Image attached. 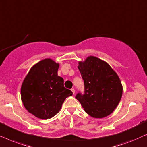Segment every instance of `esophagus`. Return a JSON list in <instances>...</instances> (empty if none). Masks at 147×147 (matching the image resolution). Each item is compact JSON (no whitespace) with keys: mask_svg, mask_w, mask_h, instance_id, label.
Here are the masks:
<instances>
[{"mask_svg":"<svg viewBox=\"0 0 147 147\" xmlns=\"http://www.w3.org/2000/svg\"><path fill=\"white\" fill-rule=\"evenodd\" d=\"M71 91H72V93H73V94H75V89H71Z\"/></svg>","mask_w":147,"mask_h":147,"instance_id":"1","label":"esophagus"}]
</instances>
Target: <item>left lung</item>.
<instances>
[{"mask_svg": "<svg viewBox=\"0 0 147 147\" xmlns=\"http://www.w3.org/2000/svg\"><path fill=\"white\" fill-rule=\"evenodd\" d=\"M84 81V94L76 99L90 116L102 118L111 114L118 106L123 88L116 72L106 62L90 56L78 66Z\"/></svg>", "mask_w": 147, "mask_h": 147, "instance_id": "left-lung-1", "label": "left lung"}]
</instances>
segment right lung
Instances as JSON below:
<instances>
[{
  "label": "right lung",
  "mask_w": 147,
  "mask_h": 147,
  "mask_svg": "<svg viewBox=\"0 0 147 147\" xmlns=\"http://www.w3.org/2000/svg\"><path fill=\"white\" fill-rule=\"evenodd\" d=\"M59 64L46 58L35 64L23 80L21 101L25 109L37 118L47 120L60 110L72 92L64 87L63 78L58 75Z\"/></svg>",
  "instance_id": "right-lung-1"
}]
</instances>
